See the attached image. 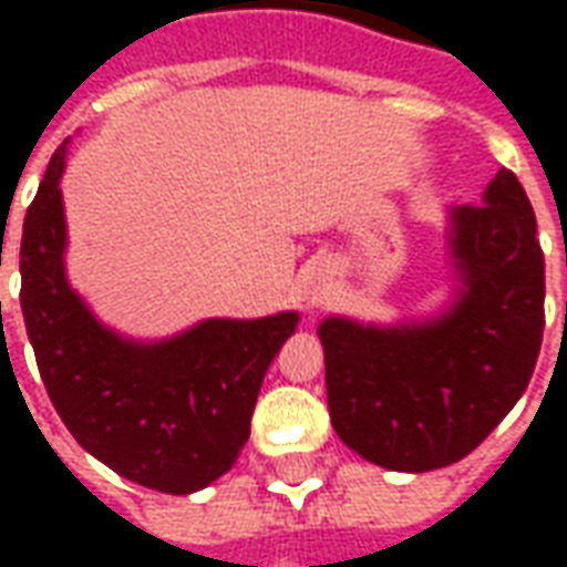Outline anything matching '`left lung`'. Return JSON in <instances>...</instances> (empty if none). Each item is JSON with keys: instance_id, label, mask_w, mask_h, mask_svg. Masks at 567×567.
Segmentation results:
<instances>
[{"instance_id": "obj_1", "label": "left lung", "mask_w": 567, "mask_h": 567, "mask_svg": "<svg viewBox=\"0 0 567 567\" xmlns=\"http://www.w3.org/2000/svg\"><path fill=\"white\" fill-rule=\"evenodd\" d=\"M452 297L394 324H319L333 431L361 458L425 474L462 462L523 398L544 337V251L519 178L446 212Z\"/></svg>"}]
</instances>
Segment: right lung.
<instances>
[{
	"mask_svg": "<svg viewBox=\"0 0 567 567\" xmlns=\"http://www.w3.org/2000/svg\"><path fill=\"white\" fill-rule=\"evenodd\" d=\"M66 148L48 163L20 239V309L44 389L93 458L145 488L190 495L234 467L260 382L300 316L206 319L166 340L103 324L66 276Z\"/></svg>",
	"mask_w": 567,
	"mask_h": 567,
	"instance_id": "add662e5",
	"label": "right lung"
}]
</instances>
